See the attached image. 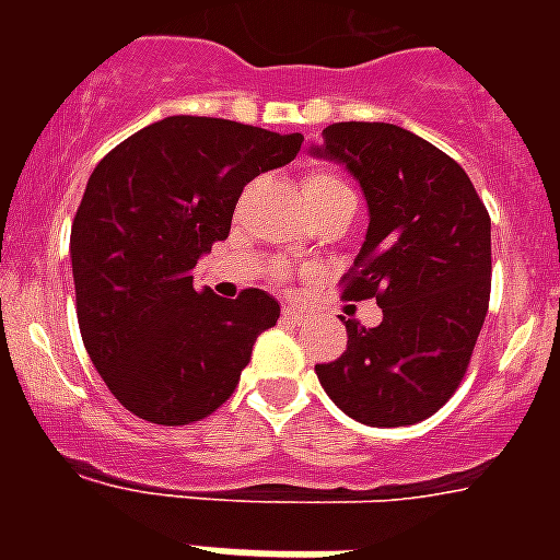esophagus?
Masks as SVG:
<instances>
[{
  "label": "esophagus",
  "instance_id": "esophagus-1",
  "mask_svg": "<svg viewBox=\"0 0 560 560\" xmlns=\"http://www.w3.org/2000/svg\"><path fill=\"white\" fill-rule=\"evenodd\" d=\"M281 316H284V319H288L290 325H302V323H305V314H302V311H299V307H293V305H284Z\"/></svg>",
  "mask_w": 560,
  "mask_h": 560
}]
</instances>
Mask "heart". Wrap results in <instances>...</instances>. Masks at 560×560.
I'll return each instance as SVG.
<instances>
[{"mask_svg":"<svg viewBox=\"0 0 560 560\" xmlns=\"http://www.w3.org/2000/svg\"><path fill=\"white\" fill-rule=\"evenodd\" d=\"M302 194H305V200L311 206H316V202L331 200V197H340V194H351V188L331 171H311L302 179Z\"/></svg>","mask_w":560,"mask_h":560,"instance_id":"b5f03b06","label":"heart"}]
</instances>
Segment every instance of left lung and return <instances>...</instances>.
Here are the masks:
<instances>
[{
  "mask_svg": "<svg viewBox=\"0 0 560 560\" xmlns=\"http://www.w3.org/2000/svg\"><path fill=\"white\" fill-rule=\"evenodd\" d=\"M346 165L369 206L346 299H377L383 323L349 319V346L316 377L360 424H418L468 372L491 296V218L435 144L383 121H340L311 148Z\"/></svg>",
  "mask_w": 560,
  "mask_h": 560,
  "instance_id": "1",
  "label": "left lung"
}]
</instances>
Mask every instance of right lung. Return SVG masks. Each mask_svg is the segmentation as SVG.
<instances>
[{"mask_svg":"<svg viewBox=\"0 0 560 560\" xmlns=\"http://www.w3.org/2000/svg\"><path fill=\"white\" fill-rule=\"evenodd\" d=\"M302 142L226 118L171 116L92 171L69 241L78 325L92 366L133 416L191 424L235 392L281 307L267 290H197L194 267L229 237L246 183L296 160Z\"/></svg>","mask_w":560,"mask_h":560,"instance_id":"obj_1","label":"right lung"}]
</instances>
